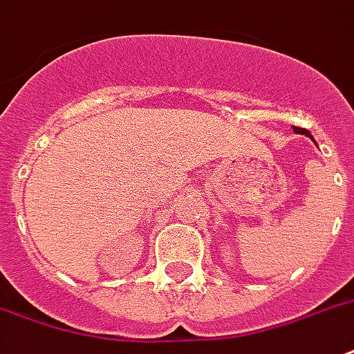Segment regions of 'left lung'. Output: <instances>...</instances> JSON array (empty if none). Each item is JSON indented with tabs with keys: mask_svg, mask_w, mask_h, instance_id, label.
Masks as SVG:
<instances>
[{
	"mask_svg": "<svg viewBox=\"0 0 354 354\" xmlns=\"http://www.w3.org/2000/svg\"><path fill=\"white\" fill-rule=\"evenodd\" d=\"M295 131H297V133H300V135H306V137H311V135H310V131L300 129V127H295ZM311 138H313V137H311Z\"/></svg>",
	"mask_w": 354,
	"mask_h": 354,
	"instance_id": "obj_1",
	"label": "left lung"
}]
</instances>
